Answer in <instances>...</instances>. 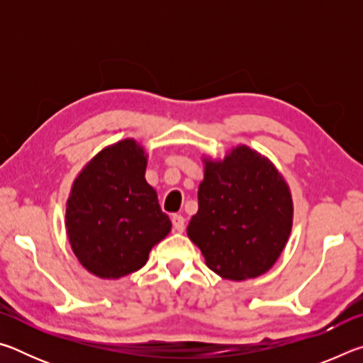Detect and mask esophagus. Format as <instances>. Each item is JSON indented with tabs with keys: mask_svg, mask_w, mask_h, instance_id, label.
I'll use <instances>...</instances> for the list:
<instances>
[{
	"mask_svg": "<svg viewBox=\"0 0 363 363\" xmlns=\"http://www.w3.org/2000/svg\"><path fill=\"white\" fill-rule=\"evenodd\" d=\"M171 220H173V225L177 232H182L184 227H186V219H184V216H181V214H174Z\"/></svg>",
	"mask_w": 363,
	"mask_h": 363,
	"instance_id": "obj_1",
	"label": "esophagus"
}]
</instances>
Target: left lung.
<instances>
[{"instance_id": "8db88e82", "label": "left lung", "mask_w": 363, "mask_h": 363, "mask_svg": "<svg viewBox=\"0 0 363 363\" xmlns=\"http://www.w3.org/2000/svg\"><path fill=\"white\" fill-rule=\"evenodd\" d=\"M199 211L187 235L223 279L259 277L284 251L293 225L291 192L261 153L237 145L224 160L203 158Z\"/></svg>"}]
</instances>
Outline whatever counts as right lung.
Instances as JSON below:
<instances>
[{"instance_id": "obj_1", "label": "right lung", "mask_w": 363, "mask_h": 363, "mask_svg": "<svg viewBox=\"0 0 363 363\" xmlns=\"http://www.w3.org/2000/svg\"><path fill=\"white\" fill-rule=\"evenodd\" d=\"M145 168L144 147L123 139L97 153L73 182L67 235L78 261L96 277L115 280L136 272L171 230Z\"/></svg>"}]
</instances>
